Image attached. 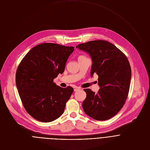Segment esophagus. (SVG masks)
Segmentation results:
<instances>
[{
  "instance_id": "esophagus-1",
  "label": "esophagus",
  "mask_w": 150,
  "mask_h": 150,
  "mask_svg": "<svg viewBox=\"0 0 150 150\" xmlns=\"http://www.w3.org/2000/svg\"><path fill=\"white\" fill-rule=\"evenodd\" d=\"M80 89L79 88H78V87H76V88H74V91H75V92H77V91H79Z\"/></svg>"
}]
</instances>
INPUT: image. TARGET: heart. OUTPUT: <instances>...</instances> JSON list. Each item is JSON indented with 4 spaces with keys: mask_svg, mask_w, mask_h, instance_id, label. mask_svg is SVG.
<instances>
[{
    "mask_svg": "<svg viewBox=\"0 0 150 150\" xmlns=\"http://www.w3.org/2000/svg\"><path fill=\"white\" fill-rule=\"evenodd\" d=\"M85 58V57H84V56H82V55H80V56H79V57L78 59H80V58Z\"/></svg>",
    "mask_w": 150,
    "mask_h": 150,
    "instance_id": "b5f03b06",
    "label": "heart"
}]
</instances>
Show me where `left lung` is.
I'll list each match as a JSON object with an SVG mask.
<instances>
[{"label":"left lung","mask_w":150,"mask_h":150,"mask_svg":"<svg viewBox=\"0 0 150 150\" xmlns=\"http://www.w3.org/2000/svg\"><path fill=\"white\" fill-rule=\"evenodd\" d=\"M89 54L93 63L91 76H98L100 89L96 94L85 89L86 98L82 107L85 112L96 120H107L123 107L128 96L131 68L126 56L113 44L93 40L76 46Z\"/></svg>","instance_id":"1"}]
</instances>
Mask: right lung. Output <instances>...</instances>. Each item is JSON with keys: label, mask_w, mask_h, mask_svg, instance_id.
<instances>
[{"label": "right lung", "mask_w": 150, "mask_h": 150, "mask_svg": "<svg viewBox=\"0 0 150 150\" xmlns=\"http://www.w3.org/2000/svg\"><path fill=\"white\" fill-rule=\"evenodd\" d=\"M73 46L45 43L33 47L16 72V88L26 111L42 122H51L62 114L74 89L61 88L54 79L65 70Z\"/></svg>", "instance_id": "add662e5"}]
</instances>
